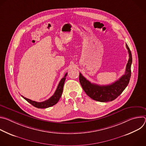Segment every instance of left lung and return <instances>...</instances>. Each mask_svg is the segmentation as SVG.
Wrapping results in <instances>:
<instances>
[{"mask_svg": "<svg viewBox=\"0 0 146 146\" xmlns=\"http://www.w3.org/2000/svg\"><path fill=\"white\" fill-rule=\"evenodd\" d=\"M129 53V60L127 64L125 74L118 80L108 86H99L91 83L80 73L79 80L82 89L91 99L101 102H107L115 99L125 89L129 84L131 75L132 58L131 51L126 44Z\"/></svg>", "mask_w": 146, "mask_h": 146, "instance_id": "obj_1", "label": "left lung"}]
</instances>
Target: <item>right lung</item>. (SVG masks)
<instances>
[{"label":"right lung","mask_w":146,"mask_h":146,"mask_svg":"<svg viewBox=\"0 0 146 146\" xmlns=\"http://www.w3.org/2000/svg\"><path fill=\"white\" fill-rule=\"evenodd\" d=\"M68 73H66L65 75V76L61 79L60 81L59 84L57 87V88L54 94V95L50 98L44 101V102H37L36 101L32 100L31 99H29L23 95L22 97L25 99L27 102H28L29 103H31L32 105L35 106V108H38V109H45V108H48L50 107H51L54 105H55V104L58 103L59 101L60 98L62 96V92H63V89H64V83L65 81L66 80V77L67 76Z\"/></svg>","instance_id":"obj_1"}]
</instances>
